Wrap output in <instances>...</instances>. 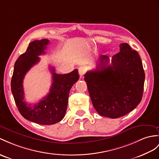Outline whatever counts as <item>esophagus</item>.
Returning <instances> with one entry per match:
<instances>
[{
	"label": "esophagus",
	"instance_id": "34e87169",
	"mask_svg": "<svg viewBox=\"0 0 159 159\" xmlns=\"http://www.w3.org/2000/svg\"><path fill=\"white\" fill-rule=\"evenodd\" d=\"M78 71L80 77H82L85 74V73L86 72V68L85 67H80L78 69Z\"/></svg>",
	"mask_w": 159,
	"mask_h": 159
}]
</instances>
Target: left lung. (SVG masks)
Wrapping results in <instances>:
<instances>
[{
  "label": "left lung",
  "mask_w": 159,
  "mask_h": 159,
  "mask_svg": "<svg viewBox=\"0 0 159 159\" xmlns=\"http://www.w3.org/2000/svg\"><path fill=\"white\" fill-rule=\"evenodd\" d=\"M109 58L101 55L95 70L84 75L93 106L104 117L116 119L129 113L140 102L145 73L139 54L127 43Z\"/></svg>",
  "instance_id": "left-lung-1"
}]
</instances>
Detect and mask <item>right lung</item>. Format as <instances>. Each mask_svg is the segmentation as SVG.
Segmentation results:
<instances>
[{
  "mask_svg": "<svg viewBox=\"0 0 159 159\" xmlns=\"http://www.w3.org/2000/svg\"><path fill=\"white\" fill-rule=\"evenodd\" d=\"M49 40L42 39L31 42L26 52L19 57L15 63L11 79V92L19 113L25 119L40 125H52L63 119L67 108L69 91L80 77L75 69L67 74H57L55 68L52 73V86L48 95L34 105L24 100L23 81L30 69L40 61L39 55H44Z\"/></svg>",
  "mask_w": 159,
  "mask_h": 159,
  "instance_id": "1",
  "label": "right lung"
}]
</instances>
